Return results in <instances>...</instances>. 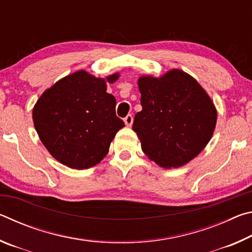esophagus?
Masks as SVG:
<instances>
[{"label":"esophagus","instance_id":"1","mask_svg":"<svg viewBox=\"0 0 252 252\" xmlns=\"http://www.w3.org/2000/svg\"><path fill=\"white\" fill-rule=\"evenodd\" d=\"M125 123L126 126H131L132 123H133V117L131 114H127V116L125 118Z\"/></svg>","mask_w":252,"mask_h":252}]
</instances>
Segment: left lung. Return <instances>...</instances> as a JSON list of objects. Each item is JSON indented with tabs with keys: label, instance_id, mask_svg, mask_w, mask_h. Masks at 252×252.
<instances>
[{
	"label": "left lung",
	"instance_id": "8db88e82",
	"mask_svg": "<svg viewBox=\"0 0 252 252\" xmlns=\"http://www.w3.org/2000/svg\"><path fill=\"white\" fill-rule=\"evenodd\" d=\"M142 110L132 129L142 151L161 167L179 168L210 141L217 122L213 102L192 76L172 70L139 79Z\"/></svg>",
	"mask_w": 252,
	"mask_h": 252
}]
</instances>
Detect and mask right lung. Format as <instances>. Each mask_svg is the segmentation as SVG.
Here are the masks:
<instances>
[{
  "instance_id": "right-lung-1",
  "label": "right lung",
  "mask_w": 252,
  "mask_h": 252,
  "mask_svg": "<svg viewBox=\"0 0 252 252\" xmlns=\"http://www.w3.org/2000/svg\"><path fill=\"white\" fill-rule=\"evenodd\" d=\"M118 76L106 80L112 83ZM116 104L103 79L78 71L41 95L33 109L34 126L59 162L72 169H89L108 155L111 141L125 126Z\"/></svg>"
}]
</instances>
